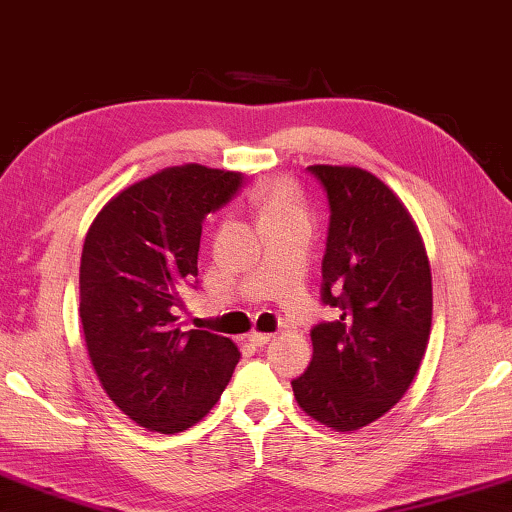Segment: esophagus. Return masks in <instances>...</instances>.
Masks as SVG:
<instances>
[{"instance_id": "1", "label": "esophagus", "mask_w": 512, "mask_h": 512, "mask_svg": "<svg viewBox=\"0 0 512 512\" xmlns=\"http://www.w3.org/2000/svg\"><path fill=\"white\" fill-rule=\"evenodd\" d=\"M272 338H274L272 333H261V331H251V333H249V342H251V345H256V347L270 345Z\"/></svg>"}]
</instances>
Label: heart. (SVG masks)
Here are the masks:
<instances>
[{
  "label": "heart",
  "mask_w": 512,
  "mask_h": 512,
  "mask_svg": "<svg viewBox=\"0 0 512 512\" xmlns=\"http://www.w3.org/2000/svg\"><path fill=\"white\" fill-rule=\"evenodd\" d=\"M254 201L258 206V213H261V220H267V217L304 215V206H301L297 188L288 179L281 177L258 186L254 192Z\"/></svg>",
  "instance_id": "obj_1"
}]
</instances>
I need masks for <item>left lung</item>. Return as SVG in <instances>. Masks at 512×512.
<instances>
[{"mask_svg":"<svg viewBox=\"0 0 512 512\" xmlns=\"http://www.w3.org/2000/svg\"><path fill=\"white\" fill-rule=\"evenodd\" d=\"M329 197L322 301L340 320L311 331L313 360L292 381L299 408L351 433L406 395L431 335L433 286L422 233L397 192L356 165H311Z\"/></svg>","mask_w":512,"mask_h":512,"instance_id":"1","label":"left lung"}]
</instances>
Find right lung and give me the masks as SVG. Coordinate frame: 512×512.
<instances>
[{
	"instance_id": "obj_1",
	"label": "right lung",
	"mask_w": 512,
	"mask_h": 512,
	"mask_svg": "<svg viewBox=\"0 0 512 512\" xmlns=\"http://www.w3.org/2000/svg\"><path fill=\"white\" fill-rule=\"evenodd\" d=\"M240 183V172L199 163L165 167L106 201L86 233L79 317L90 363L113 404L147 431L197 424L240 360L233 340L177 324L201 222Z\"/></svg>"
}]
</instances>
